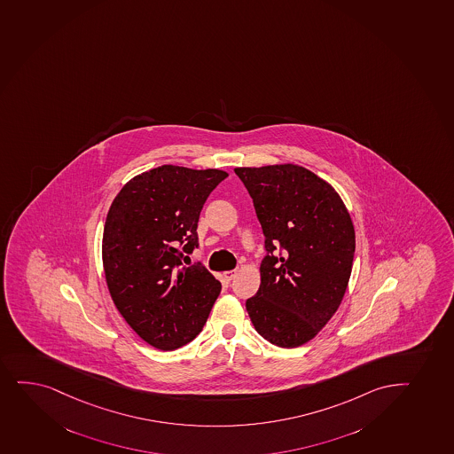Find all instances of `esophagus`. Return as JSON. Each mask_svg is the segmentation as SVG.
Wrapping results in <instances>:
<instances>
[{
    "label": "esophagus",
    "mask_w": 454,
    "mask_h": 454,
    "mask_svg": "<svg viewBox=\"0 0 454 454\" xmlns=\"http://www.w3.org/2000/svg\"><path fill=\"white\" fill-rule=\"evenodd\" d=\"M235 275H237V270L224 271V273H223L224 279H226V280L234 279Z\"/></svg>",
    "instance_id": "1"
}]
</instances>
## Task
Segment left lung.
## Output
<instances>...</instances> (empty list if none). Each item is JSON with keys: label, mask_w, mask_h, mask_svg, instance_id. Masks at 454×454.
Instances as JSON below:
<instances>
[{"label": "left lung", "mask_w": 454, "mask_h": 454, "mask_svg": "<svg viewBox=\"0 0 454 454\" xmlns=\"http://www.w3.org/2000/svg\"><path fill=\"white\" fill-rule=\"evenodd\" d=\"M264 234L261 286L246 301L256 332L293 348L312 340L341 303L355 230L331 185L296 164L237 168Z\"/></svg>", "instance_id": "obj_1"}]
</instances>
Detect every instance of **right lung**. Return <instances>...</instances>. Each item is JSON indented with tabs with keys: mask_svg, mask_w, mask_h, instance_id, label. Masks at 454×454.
<instances>
[{
	"mask_svg": "<svg viewBox=\"0 0 454 454\" xmlns=\"http://www.w3.org/2000/svg\"><path fill=\"white\" fill-rule=\"evenodd\" d=\"M226 176L164 164L128 181L108 209L102 237L108 290L128 325L160 350L194 340L219 297V280L202 264L183 267V260L199 246L205 200Z\"/></svg>",
	"mask_w": 454,
	"mask_h": 454,
	"instance_id": "obj_1",
	"label": "right lung"
}]
</instances>
